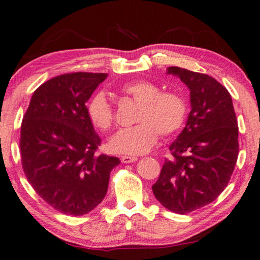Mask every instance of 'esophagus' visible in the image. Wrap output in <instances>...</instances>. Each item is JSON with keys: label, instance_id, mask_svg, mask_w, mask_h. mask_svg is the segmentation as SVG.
<instances>
[{"label": "esophagus", "instance_id": "esophagus-1", "mask_svg": "<svg viewBox=\"0 0 260 260\" xmlns=\"http://www.w3.org/2000/svg\"><path fill=\"white\" fill-rule=\"evenodd\" d=\"M138 159L137 157H131V156H122L121 160L122 163H134V161H136Z\"/></svg>", "mask_w": 260, "mask_h": 260}]
</instances>
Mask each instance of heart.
Returning a JSON list of instances; mask_svg holds the SVG:
<instances>
[{"instance_id":"b5f03b06","label":"heart","mask_w":260,"mask_h":260,"mask_svg":"<svg viewBox=\"0 0 260 260\" xmlns=\"http://www.w3.org/2000/svg\"><path fill=\"white\" fill-rule=\"evenodd\" d=\"M122 92L130 96L141 108L137 112L136 125L124 127L109 142L112 151L124 155H143L149 152L163 137L174 136L182 129L187 115L184 97L175 91H160L153 82L138 80L122 86ZM90 122L101 131H108L115 122L114 109L104 92H97L86 104Z\"/></svg>"}]
</instances>
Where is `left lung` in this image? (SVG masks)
<instances>
[{"label": "left lung", "mask_w": 260, "mask_h": 260, "mask_svg": "<svg viewBox=\"0 0 260 260\" xmlns=\"http://www.w3.org/2000/svg\"><path fill=\"white\" fill-rule=\"evenodd\" d=\"M168 74L187 85L191 111L152 191L164 208L185 214L226 187L239 152L238 122L230 92L213 77L178 67L168 68Z\"/></svg>", "instance_id": "left-lung-1"}]
</instances>
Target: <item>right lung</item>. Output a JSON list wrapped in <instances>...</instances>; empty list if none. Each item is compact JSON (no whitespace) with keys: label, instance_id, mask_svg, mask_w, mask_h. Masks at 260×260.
Masks as SVG:
<instances>
[{"label":"right lung","instance_id":"1","mask_svg":"<svg viewBox=\"0 0 260 260\" xmlns=\"http://www.w3.org/2000/svg\"><path fill=\"white\" fill-rule=\"evenodd\" d=\"M107 74L71 73L35 90L21 125L22 168L36 193L57 211L82 216L103 201L117 157L97 155L101 138L86 115Z\"/></svg>","mask_w":260,"mask_h":260}]
</instances>
